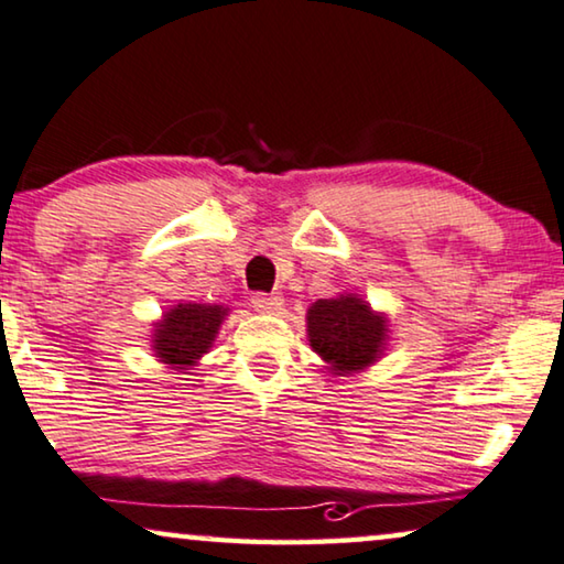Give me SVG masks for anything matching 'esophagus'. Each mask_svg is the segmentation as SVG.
<instances>
[{
  "label": "esophagus",
  "instance_id": "34e87169",
  "mask_svg": "<svg viewBox=\"0 0 564 564\" xmlns=\"http://www.w3.org/2000/svg\"><path fill=\"white\" fill-rule=\"evenodd\" d=\"M250 304H253V308L263 311V314H275L283 306V296H279V293H256L250 299Z\"/></svg>",
  "mask_w": 564,
  "mask_h": 564
}]
</instances>
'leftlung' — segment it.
Returning <instances> with one entry per match:
<instances>
[{"label":"left lung","mask_w":564,"mask_h":564,"mask_svg":"<svg viewBox=\"0 0 564 564\" xmlns=\"http://www.w3.org/2000/svg\"><path fill=\"white\" fill-rule=\"evenodd\" d=\"M308 341L334 372H357L372 365L384 341V322L362 299H322L308 308Z\"/></svg>","instance_id":"left-lung-1"}]
</instances>
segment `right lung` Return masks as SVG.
Returning a JSON list of instances; mask_svg holds the SVG:
<instances>
[{
	"label": "right lung",
	"instance_id": "right-lung-1",
	"mask_svg": "<svg viewBox=\"0 0 564 564\" xmlns=\"http://www.w3.org/2000/svg\"><path fill=\"white\" fill-rule=\"evenodd\" d=\"M228 308L207 304H180L174 306L154 334V349L162 362L187 367L195 365L213 344L223 316Z\"/></svg>",
	"mask_w": 564,
	"mask_h": 564
}]
</instances>
